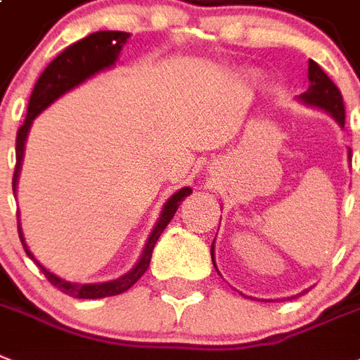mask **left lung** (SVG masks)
I'll return each instance as SVG.
<instances>
[{
	"mask_svg": "<svg viewBox=\"0 0 360 360\" xmlns=\"http://www.w3.org/2000/svg\"><path fill=\"white\" fill-rule=\"evenodd\" d=\"M309 81H311V86L302 94L303 101L327 110L344 127L346 109H344V99H342L340 90L314 60H309ZM349 157H352V150H349ZM210 255H212V262H214V242L210 246Z\"/></svg>",
	"mask_w": 360,
	"mask_h": 360,
	"instance_id": "8db88e82",
	"label": "left lung"
}]
</instances>
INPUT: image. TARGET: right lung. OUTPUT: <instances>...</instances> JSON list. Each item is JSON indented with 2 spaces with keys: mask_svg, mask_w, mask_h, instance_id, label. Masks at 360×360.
I'll list each match as a JSON object with an SVG mask.
<instances>
[{
  "mask_svg": "<svg viewBox=\"0 0 360 360\" xmlns=\"http://www.w3.org/2000/svg\"><path fill=\"white\" fill-rule=\"evenodd\" d=\"M129 38V33H124V31H98V33H92L89 37H84L83 40L72 44L68 48L64 49L63 53H58L57 57L51 60V63L46 66L40 77H38L37 84H34L33 92H31V98H29L27 105V116L23 120V124L20 125L18 133H16V166H14V175H13V190H16V181H18V172L20 165H22L23 157V144H25V136H27V131L33 124V120L37 118L38 114L42 112L48 105H51L57 98H60L63 94H66L68 90H72L74 86H77L79 83H83L84 79H89L90 75L98 74L101 70L109 68L116 63L118 58L120 49H122V44H125V40ZM192 190L188 186L181 188L179 192H175L170 200L166 201L165 209H162V216L160 220L157 221L153 233H151L150 240L146 244L144 253L140 257L139 264L134 266L129 274H125L124 277H120L116 281L109 283H98V285H74V283L63 281L60 277L53 276L51 271H48L44 266H40V262L33 257V253L27 250L25 242H23L22 229H20L18 224V235L20 240L23 244V250L27 253L38 266L40 270L46 276L49 283L53 286H57L58 290L64 292L66 296L79 297V300H98V297H109V296H118L122 292L129 290L134 283L139 281L140 277L144 276L148 266L151 261V253H153V248L159 240L160 233L166 229V226L170 224V220L174 218L175 210L179 207V203L185 200L186 195H190Z\"/></svg>",
  "mask_w": 360,
  "mask_h": 360,
  "instance_id": "1",
  "label": "right lung"
}]
</instances>
